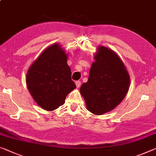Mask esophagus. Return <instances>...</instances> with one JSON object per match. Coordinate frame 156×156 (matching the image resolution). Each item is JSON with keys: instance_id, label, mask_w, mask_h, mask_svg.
Instances as JSON below:
<instances>
[{"instance_id": "obj_1", "label": "esophagus", "mask_w": 156, "mask_h": 156, "mask_svg": "<svg viewBox=\"0 0 156 156\" xmlns=\"http://www.w3.org/2000/svg\"><path fill=\"white\" fill-rule=\"evenodd\" d=\"M76 85L77 87H80L81 85V81H80V80L76 81Z\"/></svg>"}]
</instances>
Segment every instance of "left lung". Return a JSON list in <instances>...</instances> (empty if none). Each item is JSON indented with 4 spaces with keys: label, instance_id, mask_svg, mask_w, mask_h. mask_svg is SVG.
Returning <instances> with one entry per match:
<instances>
[{
    "label": "left lung",
    "instance_id": "8db88e82",
    "mask_svg": "<svg viewBox=\"0 0 156 156\" xmlns=\"http://www.w3.org/2000/svg\"><path fill=\"white\" fill-rule=\"evenodd\" d=\"M87 83L80 87L87 109L101 115L112 110L128 91L130 77L119 57L113 51L98 48Z\"/></svg>",
    "mask_w": 156,
    "mask_h": 156
}]
</instances>
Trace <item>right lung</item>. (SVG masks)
<instances>
[{
  "instance_id": "add662e5",
  "label": "right lung",
  "mask_w": 156,
  "mask_h": 156,
  "mask_svg": "<svg viewBox=\"0 0 156 156\" xmlns=\"http://www.w3.org/2000/svg\"><path fill=\"white\" fill-rule=\"evenodd\" d=\"M66 60L65 51L55 44L47 48L28 69L27 87L44 110H54L62 105L66 96L76 87Z\"/></svg>"
}]
</instances>
